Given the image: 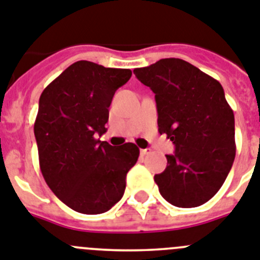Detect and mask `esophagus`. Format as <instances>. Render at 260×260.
Segmentation results:
<instances>
[{
	"label": "esophagus",
	"mask_w": 260,
	"mask_h": 260,
	"mask_svg": "<svg viewBox=\"0 0 260 260\" xmlns=\"http://www.w3.org/2000/svg\"><path fill=\"white\" fill-rule=\"evenodd\" d=\"M150 153H152V149H141V150H140V154L143 155V157L150 154Z\"/></svg>",
	"instance_id": "34e87169"
}]
</instances>
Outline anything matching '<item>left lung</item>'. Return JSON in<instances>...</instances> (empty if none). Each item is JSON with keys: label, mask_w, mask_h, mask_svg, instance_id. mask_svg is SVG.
Returning <instances> with one entry per match:
<instances>
[{"label": "left lung", "mask_w": 260, "mask_h": 260, "mask_svg": "<svg viewBox=\"0 0 260 260\" xmlns=\"http://www.w3.org/2000/svg\"><path fill=\"white\" fill-rule=\"evenodd\" d=\"M155 94L158 132L175 145L154 182L179 208L204 204L224 184L236 157L234 114L217 80L180 58L133 71Z\"/></svg>", "instance_id": "1"}]
</instances>
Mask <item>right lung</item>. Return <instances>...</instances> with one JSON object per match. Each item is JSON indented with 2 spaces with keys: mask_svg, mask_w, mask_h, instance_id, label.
I'll list each match as a JSON object with an SVG mask.
<instances>
[{
  "mask_svg": "<svg viewBox=\"0 0 260 260\" xmlns=\"http://www.w3.org/2000/svg\"><path fill=\"white\" fill-rule=\"evenodd\" d=\"M131 76L129 69L81 60L40 95L34 124L40 170L52 192L73 211L105 213L123 198L140 149L132 143L115 148L96 137L107 131L115 91Z\"/></svg>",
  "mask_w": 260,
  "mask_h": 260,
  "instance_id": "right-lung-1",
  "label": "right lung"
}]
</instances>
